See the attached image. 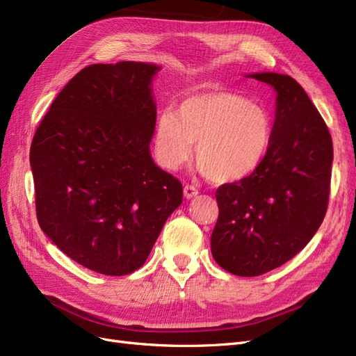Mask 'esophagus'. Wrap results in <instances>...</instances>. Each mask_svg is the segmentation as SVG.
<instances>
[{
    "instance_id": "1",
    "label": "esophagus",
    "mask_w": 356,
    "mask_h": 356,
    "mask_svg": "<svg viewBox=\"0 0 356 356\" xmlns=\"http://www.w3.org/2000/svg\"><path fill=\"white\" fill-rule=\"evenodd\" d=\"M199 195V190L195 186H186L184 187V196L186 199H193Z\"/></svg>"
}]
</instances>
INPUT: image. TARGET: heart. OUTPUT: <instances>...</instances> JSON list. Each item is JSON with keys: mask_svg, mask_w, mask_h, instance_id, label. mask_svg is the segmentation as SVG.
<instances>
[{"mask_svg": "<svg viewBox=\"0 0 356 356\" xmlns=\"http://www.w3.org/2000/svg\"><path fill=\"white\" fill-rule=\"evenodd\" d=\"M273 139V122L258 102L229 90L187 96L175 113H160L153 131L156 159L178 169L193 156L202 172L218 184L239 182L261 166Z\"/></svg>", "mask_w": 356, "mask_h": 356, "instance_id": "b5f03b06", "label": "heart"}]
</instances>
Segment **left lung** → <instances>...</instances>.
Returning a JSON list of instances; mask_svg holds the SVG:
<instances>
[{
    "label": "left lung",
    "instance_id": "left-lung-1",
    "mask_svg": "<svg viewBox=\"0 0 356 356\" xmlns=\"http://www.w3.org/2000/svg\"><path fill=\"white\" fill-rule=\"evenodd\" d=\"M250 77L273 86L270 149L251 177L218 187L213 260L229 273L258 276L282 266L314 238L328 208L332 139L305 89L289 75Z\"/></svg>",
    "mask_w": 356,
    "mask_h": 356
}]
</instances>
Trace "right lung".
<instances>
[{
    "mask_svg": "<svg viewBox=\"0 0 356 356\" xmlns=\"http://www.w3.org/2000/svg\"><path fill=\"white\" fill-rule=\"evenodd\" d=\"M144 62L95 63L60 90L31 144L41 230L106 276L141 267L182 202V184L149 154L156 124Z\"/></svg>",
    "mask_w": 356,
    "mask_h": 356,
    "instance_id": "right-lung-1",
    "label": "right lung"
}]
</instances>
